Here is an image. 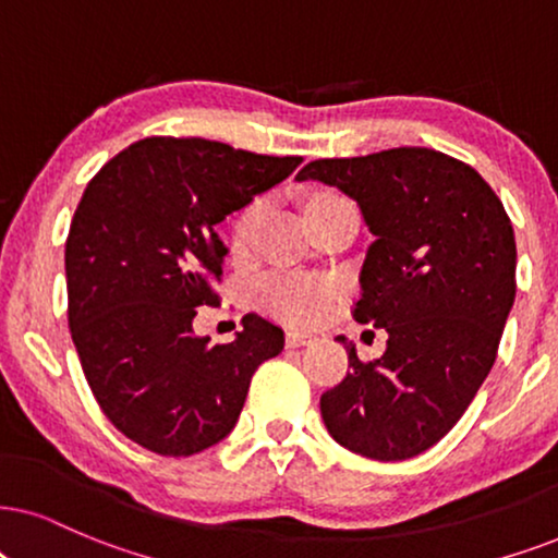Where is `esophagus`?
Listing matches in <instances>:
<instances>
[{"instance_id": "1", "label": "esophagus", "mask_w": 558, "mask_h": 558, "mask_svg": "<svg viewBox=\"0 0 558 558\" xmlns=\"http://www.w3.org/2000/svg\"><path fill=\"white\" fill-rule=\"evenodd\" d=\"M316 342V335H312V331H288L286 335V344L288 348H303V344H312Z\"/></svg>"}]
</instances>
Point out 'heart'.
<instances>
[{
	"label": "heart",
	"instance_id": "1",
	"mask_svg": "<svg viewBox=\"0 0 558 558\" xmlns=\"http://www.w3.org/2000/svg\"><path fill=\"white\" fill-rule=\"evenodd\" d=\"M329 197V195H322ZM319 201V197H316ZM259 216V203L250 206L236 221L234 239L236 246H244L246 239L252 234ZM259 295L263 303L275 316L291 322V324H312L322 319L329 312L331 301H335V283L324 278H314V275H299V272H275L270 278L263 280L259 286Z\"/></svg>",
	"mask_w": 558,
	"mask_h": 558
}]
</instances>
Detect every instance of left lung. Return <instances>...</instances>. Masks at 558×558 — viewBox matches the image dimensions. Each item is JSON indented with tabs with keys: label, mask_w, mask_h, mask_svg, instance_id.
I'll return each instance as SVG.
<instances>
[{
	"label": "left lung",
	"mask_w": 558,
	"mask_h": 558,
	"mask_svg": "<svg viewBox=\"0 0 558 558\" xmlns=\"http://www.w3.org/2000/svg\"><path fill=\"white\" fill-rule=\"evenodd\" d=\"M295 180L361 206L376 242L355 319L389 335L371 363L348 344V376L322 393L324 425L373 461L425 453L474 401L510 316L518 252L502 201L474 167L422 146L316 159Z\"/></svg>",
	"instance_id": "8db88e82"
}]
</instances>
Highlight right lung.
<instances>
[{
    "label": "right lung",
    "mask_w": 558,
    "mask_h": 558,
    "mask_svg": "<svg viewBox=\"0 0 558 558\" xmlns=\"http://www.w3.org/2000/svg\"><path fill=\"white\" fill-rule=\"evenodd\" d=\"M301 157L151 136L84 190L66 239L69 329L97 404L159 456L201 453L234 429L250 380L283 329L246 314L229 344L197 337L216 306L227 244L216 223L283 182Z\"/></svg>",
    "instance_id": "1"
}]
</instances>
